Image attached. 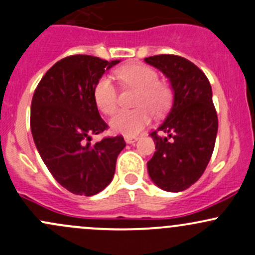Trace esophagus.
<instances>
[{"label": "esophagus", "mask_w": 255, "mask_h": 255, "mask_svg": "<svg viewBox=\"0 0 255 255\" xmlns=\"http://www.w3.org/2000/svg\"><path fill=\"white\" fill-rule=\"evenodd\" d=\"M125 140H126V143H127V144H133V143H134V141L138 140V136H135V135H126L125 136Z\"/></svg>", "instance_id": "34e87169"}]
</instances>
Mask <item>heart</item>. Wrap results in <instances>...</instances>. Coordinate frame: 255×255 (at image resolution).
I'll return each mask as SVG.
<instances>
[{"instance_id": "heart-1", "label": "heart", "mask_w": 255, "mask_h": 255, "mask_svg": "<svg viewBox=\"0 0 255 255\" xmlns=\"http://www.w3.org/2000/svg\"><path fill=\"white\" fill-rule=\"evenodd\" d=\"M115 76L126 88L136 89L135 110H125L112 117L110 126L114 132L135 135L150 123L151 112L160 116L172 104L173 92L168 83L159 80L156 71L143 63H127L119 67ZM94 100L105 115H114L119 107V92L110 77L104 76L94 87Z\"/></svg>"}]
</instances>
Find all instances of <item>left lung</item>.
<instances>
[{"label":"left lung","instance_id":"obj_1","mask_svg":"<svg viewBox=\"0 0 255 255\" xmlns=\"http://www.w3.org/2000/svg\"><path fill=\"white\" fill-rule=\"evenodd\" d=\"M144 61L161 71L173 90L167 117L150 133L156 151L148 161L149 176L163 191L182 192L204 173L215 146L218 115L211 85L202 69L181 56L157 55Z\"/></svg>","mask_w":255,"mask_h":255}]
</instances>
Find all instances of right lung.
I'll use <instances>...</instances> for the list:
<instances>
[{"instance_id": "obj_1", "label": "right lung", "mask_w": 255, "mask_h": 255, "mask_svg": "<svg viewBox=\"0 0 255 255\" xmlns=\"http://www.w3.org/2000/svg\"><path fill=\"white\" fill-rule=\"evenodd\" d=\"M120 60L73 55L56 62L37 84L30 128L37 151L53 178L77 195L98 194L112 181L123 136L92 144L107 129L94 100V87Z\"/></svg>"}]
</instances>
